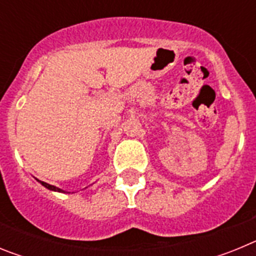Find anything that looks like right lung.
I'll return each mask as SVG.
<instances>
[{
    "instance_id": "obj_1",
    "label": "right lung",
    "mask_w": 256,
    "mask_h": 256,
    "mask_svg": "<svg viewBox=\"0 0 256 256\" xmlns=\"http://www.w3.org/2000/svg\"><path fill=\"white\" fill-rule=\"evenodd\" d=\"M38 182H40V184H42V186H44V187H46L47 190H50V191L61 192V194H70V192L64 191V190L58 188V187H56V186H52V184H48V183H46V182H42V180H38ZM72 194H74V192H72Z\"/></svg>"
}]
</instances>
